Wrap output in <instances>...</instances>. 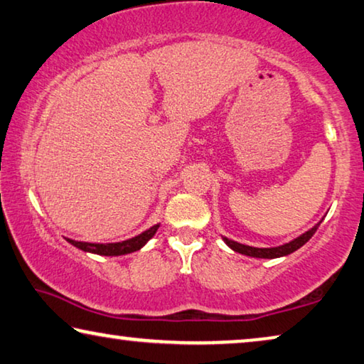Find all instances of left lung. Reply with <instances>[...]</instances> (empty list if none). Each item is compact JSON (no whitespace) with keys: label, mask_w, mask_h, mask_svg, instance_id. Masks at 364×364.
Here are the masks:
<instances>
[{"label":"left lung","mask_w":364,"mask_h":364,"mask_svg":"<svg viewBox=\"0 0 364 364\" xmlns=\"http://www.w3.org/2000/svg\"><path fill=\"white\" fill-rule=\"evenodd\" d=\"M318 225H321V222H318L317 225H314L311 230H307L306 234H302L301 237L294 238V240H292V242L284 243V245H281V247H273V248H257V247L242 245V243H238V242L229 240V238H227V237H224V242L234 252L242 253V255H247V257H253V258H279V257H286V255L296 252L297 248H301L304 245V243H307L309 240H311V237L316 234V230L318 229Z\"/></svg>","instance_id":"left-lung-1"}]
</instances>
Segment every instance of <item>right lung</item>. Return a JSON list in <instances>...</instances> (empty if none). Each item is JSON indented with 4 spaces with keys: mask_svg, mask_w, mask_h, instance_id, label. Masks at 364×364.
Returning <instances> with one entry per match:
<instances>
[{
    "mask_svg": "<svg viewBox=\"0 0 364 364\" xmlns=\"http://www.w3.org/2000/svg\"><path fill=\"white\" fill-rule=\"evenodd\" d=\"M156 230H159V225H154L137 237L129 238V240H124V242H117V243H90V242H77V240H72V238H67V240L83 252L106 255V257H117V255H127V253L140 250V248H142L145 243L155 235Z\"/></svg>",
    "mask_w": 364,
    "mask_h": 364,
    "instance_id": "1",
    "label": "right lung"
}]
</instances>
